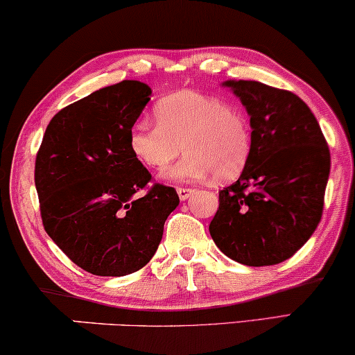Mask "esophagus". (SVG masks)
Here are the masks:
<instances>
[{"label":"esophagus","mask_w":355,"mask_h":355,"mask_svg":"<svg viewBox=\"0 0 355 355\" xmlns=\"http://www.w3.org/2000/svg\"><path fill=\"white\" fill-rule=\"evenodd\" d=\"M193 193V189H189V187H178V196L181 200H187L189 197H191Z\"/></svg>","instance_id":"obj_1"}]
</instances>
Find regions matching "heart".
<instances>
[{
    "label": "heart",
    "mask_w": 355,
    "mask_h": 355,
    "mask_svg": "<svg viewBox=\"0 0 355 355\" xmlns=\"http://www.w3.org/2000/svg\"><path fill=\"white\" fill-rule=\"evenodd\" d=\"M157 125L137 121L129 130V147L147 168L164 171L179 153L187 152L171 169L176 181H196L210 174L220 182L239 178L252 155V125L239 106L192 90L176 92L157 101Z\"/></svg>",
    "instance_id": "obj_1"
}]
</instances>
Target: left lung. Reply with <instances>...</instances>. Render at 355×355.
<instances>
[{"label": "left lung", "instance_id": "obj_1", "mask_svg": "<svg viewBox=\"0 0 355 355\" xmlns=\"http://www.w3.org/2000/svg\"><path fill=\"white\" fill-rule=\"evenodd\" d=\"M250 116L252 155L239 179L220 192L210 223L218 249L249 266L293 257L322 220L329 148L318 121L289 90L227 80Z\"/></svg>", "mask_w": 355, "mask_h": 355}]
</instances>
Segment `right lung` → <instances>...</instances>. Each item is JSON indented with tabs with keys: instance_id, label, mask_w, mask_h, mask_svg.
I'll return each mask as SVG.
<instances>
[{
	"instance_id": "add662e5",
	"label": "right lung",
	"mask_w": 355,
	"mask_h": 355,
	"mask_svg": "<svg viewBox=\"0 0 355 355\" xmlns=\"http://www.w3.org/2000/svg\"><path fill=\"white\" fill-rule=\"evenodd\" d=\"M150 95L139 80L96 90L58 111L38 148L35 187L46 234L92 275L125 276L147 265L179 205L173 187L148 186L152 174L129 147Z\"/></svg>"
}]
</instances>
